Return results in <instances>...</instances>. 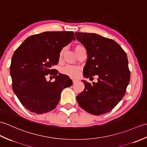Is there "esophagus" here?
<instances>
[{"mask_svg":"<svg viewBox=\"0 0 147 147\" xmlns=\"http://www.w3.org/2000/svg\"><path fill=\"white\" fill-rule=\"evenodd\" d=\"M77 82V80H74V79H73V83H75L76 82Z\"/></svg>","mask_w":147,"mask_h":147,"instance_id":"esophagus-1","label":"esophagus"}]
</instances>
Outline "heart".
<instances>
[{"mask_svg": "<svg viewBox=\"0 0 147 147\" xmlns=\"http://www.w3.org/2000/svg\"><path fill=\"white\" fill-rule=\"evenodd\" d=\"M74 49L78 55L81 52V51H82L83 49H85V47H84L82 45L78 44L74 46ZM65 52V48H62L61 49V51H60V52H59V60H61L62 57H63V55L64 54ZM80 69L79 67L75 66V65H66V66L64 67V68H62L61 70L62 73L73 78L76 77L80 73Z\"/></svg>", "mask_w": 147, "mask_h": 147, "instance_id": "b5f03b06", "label": "heart"}]
</instances>
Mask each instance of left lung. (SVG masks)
Masks as SVG:
<instances>
[{"instance_id": "8db88e82", "label": "left lung", "mask_w": 147, "mask_h": 147, "mask_svg": "<svg viewBox=\"0 0 147 147\" xmlns=\"http://www.w3.org/2000/svg\"><path fill=\"white\" fill-rule=\"evenodd\" d=\"M75 36L88 54L84 76H98L97 83L82 81L85 89L76 96L77 102L81 108L93 115L107 113L121 100L129 84L127 55L112 39L95 33L76 32Z\"/></svg>"}]
</instances>
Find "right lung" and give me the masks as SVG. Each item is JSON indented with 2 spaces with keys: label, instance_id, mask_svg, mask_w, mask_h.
Returning a JSON list of instances; mask_svg holds the SVG:
<instances>
[{
  "label": "right lung",
  "instance_id": "obj_1",
  "mask_svg": "<svg viewBox=\"0 0 147 147\" xmlns=\"http://www.w3.org/2000/svg\"><path fill=\"white\" fill-rule=\"evenodd\" d=\"M73 32H47L30 36L12 55L10 73L12 90L28 110L42 114L57 105L64 88L72 85L69 76L52 69L61 49L75 40ZM48 74L56 78L47 82Z\"/></svg>",
  "mask_w": 147,
  "mask_h": 147
}]
</instances>
